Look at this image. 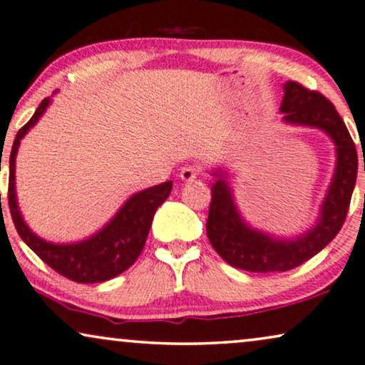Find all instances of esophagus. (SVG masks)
Returning <instances> with one entry per match:
<instances>
[{"label": "esophagus", "mask_w": 365, "mask_h": 365, "mask_svg": "<svg viewBox=\"0 0 365 365\" xmlns=\"http://www.w3.org/2000/svg\"><path fill=\"white\" fill-rule=\"evenodd\" d=\"M198 173H200V168L195 167V165H187V167L180 170V178H182L183 182H192V180H195L198 177Z\"/></svg>", "instance_id": "34e87169"}]
</instances>
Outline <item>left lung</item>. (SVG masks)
<instances>
[{
	"label": "left lung",
	"instance_id": "1",
	"mask_svg": "<svg viewBox=\"0 0 365 365\" xmlns=\"http://www.w3.org/2000/svg\"><path fill=\"white\" fill-rule=\"evenodd\" d=\"M280 111L287 123L324 130L335 145L337 162L317 225L297 239H275L247 225L233 202L225 172L213 173L217 182L212 185L208 240L227 264L260 274L295 269L327 247L344 225L357 178L356 143L335 106L322 93L287 81Z\"/></svg>",
	"mask_w": 365,
	"mask_h": 365
}]
</instances>
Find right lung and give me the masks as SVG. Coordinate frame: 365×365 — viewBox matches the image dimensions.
<instances>
[{
    "label": "right lung",
    "mask_w": 365,
    "mask_h": 365,
    "mask_svg": "<svg viewBox=\"0 0 365 365\" xmlns=\"http://www.w3.org/2000/svg\"><path fill=\"white\" fill-rule=\"evenodd\" d=\"M50 103V98L41 101L35 115L19 130L13 142L11 155H9L8 183V205L13 223L24 244L58 274L78 284H96V282L110 280L130 269L142 254L155 212L168 198L172 192V182L160 183V185L135 193L100 232L86 240L75 242V244H51V242L43 240L41 237L31 232L19 213L16 190H14V167H16L19 142L28 133V130L36 125Z\"/></svg>",
    "instance_id": "1"
}]
</instances>
